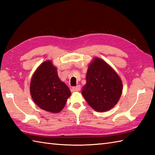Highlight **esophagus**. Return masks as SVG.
Instances as JSON below:
<instances>
[{
    "label": "esophagus",
    "mask_w": 155,
    "mask_h": 155,
    "mask_svg": "<svg viewBox=\"0 0 155 155\" xmlns=\"http://www.w3.org/2000/svg\"><path fill=\"white\" fill-rule=\"evenodd\" d=\"M80 90H81V87L79 86V85H77V86L73 87L72 88V91L73 92H75V91L78 92V91H80Z\"/></svg>",
    "instance_id": "obj_1"
}]
</instances>
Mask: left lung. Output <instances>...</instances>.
I'll return each mask as SVG.
<instances>
[{
    "label": "left lung",
    "instance_id": "8db88e82",
    "mask_svg": "<svg viewBox=\"0 0 155 155\" xmlns=\"http://www.w3.org/2000/svg\"><path fill=\"white\" fill-rule=\"evenodd\" d=\"M123 84L117 72L104 61L95 58L88 66L87 83L82 94L94 110L104 112L113 108L119 100Z\"/></svg>",
    "mask_w": 155,
    "mask_h": 155
}]
</instances>
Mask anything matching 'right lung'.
Masks as SVG:
<instances>
[{
    "mask_svg": "<svg viewBox=\"0 0 155 155\" xmlns=\"http://www.w3.org/2000/svg\"><path fill=\"white\" fill-rule=\"evenodd\" d=\"M57 68L51 61L39 66L31 82L30 91L34 102L42 109L51 113H59L67 103L71 91L59 79Z\"/></svg>",
    "mask_w": 155,
    "mask_h": 155,
    "instance_id": "1",
    "label": "right lung"
}]
</instances>
